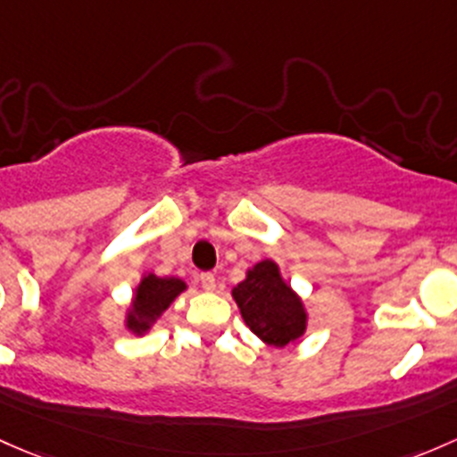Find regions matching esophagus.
I'll return each mask as SVG.
<instances>
[{"label":"esophagus","mask_w":457,"mask_h":457,"mask_svg":"<svg viewBox=\"0 0 457 457\" xmlns=\"http://www.w3.org/2000/svg\"><path fill=\"white\" fill-rule=\"evenodd\" d=\"M199 280H201V287H204L205 291H214V289H216V278H214V273H201Z\"/></svg>","instance_id":"1"}]
</instances>
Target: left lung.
Listing matches in <instances>:
<instances>
[{
    "mask_svg": "<svg viewBox=\"0 0 457 457\" xmlns=\"http://www.w3.org/2000/svg\"><path fill=\"white\" fill-rule=\"evenodd\" d=\"M245 324L269 345L285 348L304 335L306 311L273 261L256 262L232 289Z\"/></svg>",
    "mask_w": 457,
    "mask_h": 457,
    "instance_id": "1",
    "label": "left lung"
}]
</instances>
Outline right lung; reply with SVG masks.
<instances>
[{"mask_svg": "<svg viewBox=\"0 0 457 457\" xmlns=\"http://www.w3.org/2000/svg\"><path fill=\"white\" fill-rule=\"evenodd\" d=\"M181 291H186V282L179 278H160L155 273L142 276L140 285L136 287L131 309L127 311L124 326L133 335L148 333Z\"/></svg>", "mask_w": 457, "mask_h": 457, "instance_id": "obj_1", "label": "right lung"}]
</instances>
